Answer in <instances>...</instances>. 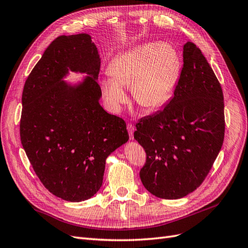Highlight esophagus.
I'll use <instances>...</instances> for the list:
<instances>
[{
    "label": "esophagus",
    "instance_id": "esophagus-1",
    "mask_svg": "<svg viewBox=\"0 0 248 248\" xmlns=\"http://www.w3.org/2000/svg\"><path fill=\"white\" fill-rule=\"evenodd\" d=\"M126 129H127V132H129L130 139L133 140V139H134V126L132 125V124H127V125H126Z\"/></svg>",
    "mask_w": 248,
    "mask_h": 248
}]
</instances>
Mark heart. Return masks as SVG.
<instances>
[{
  "label": "heart",
  "mask_w": 248,
  "mask_h": 248,
  "mask_svg": "<svg viewBox=\"0 0 248 248\" xmlns=\"http://www.w3.org/2000/svg\"><path fill=\"white\" fill-rule=\"evenodd\" d=\"M182 69L180 54L170 44L137 46L110 62L111 78L101 81L105 101L113 112H118L127 101L124 89L131 88L136 103L148 112L157 111L175 96Z\"/></svg>",
  "instance_id": "1"
}]
</instances>
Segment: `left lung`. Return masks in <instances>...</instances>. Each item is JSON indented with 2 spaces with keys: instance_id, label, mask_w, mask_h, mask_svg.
Returning <instances> with one entry per match:
<instances>
[{
  "instance_id": "left-lung-1",
  "label": "left lung",
  "mask_w": 248,
  "mask_h": 248,
  "mask_svg": "<svg viewBox=\"0 0 248 248\" xmlns=\"http://www.w3.org/2000/svg\"><path fill=\"white\" fill-rule=\"evenodd\" d=\"M176 94L153 115L137 123L134 138L147 159L142 184L154 196L179 199L203 182L222 148L225 135L221 85L202 52L187 42Z\"/></svg>"
}]
</instances>
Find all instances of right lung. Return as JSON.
I'll return each mask as SVG.
<instances>
[{
	"instance_id": "obj_1",
	"label": "right lung",
	"mask_w": 248,
	"mask_h": 248,
	"mask_svg": "<svg viewBox=\"0 0 248 248\" xmlns=\"http://www.w3.org/2000/svg\"><path fill=\"white\" fill-rule=\"evenodd\" d=\"M100 64L90 34L60 35L35 64L22 92V147L43 185L71 202L97 193L107 157L129 140L124 119L99 103ZM69 72L87 76L77 83L64 81Z\"/></svg>"
}]
</instances>
